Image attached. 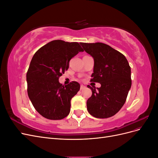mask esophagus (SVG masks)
<instances>
[{
    "mask_svg": "<svg viewBox=\"0 0 158 158\" xmlns=\"http://www.w3.org/2000/svg\"><path fill=\"white\" fill-rule=\"evenodd\" d=\"M85 85H80V89H81V90H82V89H85Z\"/></svg>",
    "mask_w": 158,
    "mask_h": 158,
    "instance_id": "34e87169",
    "label": "esophagus"
}]
</instances>
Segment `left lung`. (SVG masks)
<instances>
[{"mask_svg": "<svg viewBox=\"0 0 158 158\" xmlns=\"http://www.w3.org/2000/svg\"><path fill=\"white\" fill-rule=\"evenodd\" d=\"M85 51L94 60L91 82L101 87L93 88L87 101V109L94 117L106 118L114 115L125 104L131 89V70L126 57L103 43H80Z\"/></svg>", "mask_w": 158, "mask_h": 158, "instance_id": "left-lung-1", "label": "left lung"}]
</instances>
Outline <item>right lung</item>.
I'll return each mask as SVG.
<instances>
[{
    "label": "right lung",
    "instance_id": "1",
    "mask_svg": "<svg viewBox=\"0 0 158 158\" xmlns=\"http://www.w3.org/2000/svg\"><path fill=\"white\" fill-rule=\"evenodd\" d=\"M84 51L77 42L54 40L33 55L27 70V94L36 111L51 120H60L70 111V100L80 85L72 82L63 85L59 78L69 67L70 59Z\"/></svg>",
    "mask_w": 158,
    "mask_h": 158
}]
</instances>
